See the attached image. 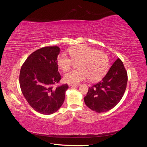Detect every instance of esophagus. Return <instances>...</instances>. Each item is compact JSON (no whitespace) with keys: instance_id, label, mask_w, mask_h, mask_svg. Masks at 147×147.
<instances>
[{"instance_id":"1","label":"esophagus","mask_w":147,"mask_h":147,"mask_svg":"<svg viewBox=\"0 0 147 147\" xmlns=\"http://www.w3.org/2000/svg\"><path fill=\"white\" fill-rule=\"evenodd\" d=\"M68 85L69 87H71V86H77V84H71V83H69Z\"/></svg>"}]
</instances>
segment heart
Returning a JSON list of instances; mask_svg holds the SVG:
<instances>
[{"mask_svg": "<svg viewBox=\"0 0 147 147\" xmlns=\"http://www.w3.org/2000/svg\"><path fill=\"white\" fill-rule=\"evenodd\" d=\"M68 52L74 61L78 62L77 67L79 69L65 74L64 76L65 82L75 84L88 79L96 82L107 72L109 61L104 52L97 51L84 44L70 48ZM71 59L65 53H61L57 57V65L62 70L66 72L73 64Z\"/></svg>", "mask_w": 147, "mask_h": 147, "instance_id": "b5f03b06", "label": "heart"}]
</instances>
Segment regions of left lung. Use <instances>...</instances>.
Instances as JSON below:
<instances>
[{"label":"left lung","instance_id":"1","mask_svg":"<svg viewBox=\"0 0 147 147\" xmlns=\"http://www.w3.org/2000/svg\"><path fill=\"white\" fill-rule=\"evenodd\" d=\"M127 74L123 62L115 61L102 80L89 88L84 97L87 107L97 113L107 112L121 100L126 89Z\"/></svg>","mask_w":147,"mask_h":147}]
</instances>
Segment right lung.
Instances as JSON below:
<instances>
[{
	"label": "right lung",
	"mask_w": 147,
	"mask_h": 147,
	"mask_svg": "<svg viewBox=\"0 0 147 147\" xmlns=\"http://www.w3.org/2000/svg\"><path fill=\"white\" fill-rule=\"evenodd\" d=\"M59 52L60 48L57 46L40 48L29 55L20 70L22 93L30 107L43 115L58 110L64 103L69 88L66 84L53 87L61 77L57 64Z\"/></svg>",
	"instance_id": "obj_1"
}]
</instances>
